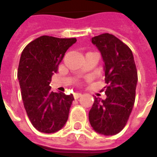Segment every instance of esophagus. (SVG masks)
<instances>
[{
	"mask_svg": "<svg viewBox=\"0 0 157 157\" xmlns=\"http://www.w3.org/2000/svg\"><path fill=\"white\" fill-rule=\"evenodd\" d=\"M82 96V93H80V92H75L74 93V98H75V99H77L79 98H81Z\"/></svg>",
	"mask_w": 157,
	"mask_h": 157,
	"instance_id": "esophagus-1",
	"label": "esophagus"
}]
</instances>
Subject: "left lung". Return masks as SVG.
Listing matches in <instances>:
<instances>
[{
    "label": "left lung",
    "instance_id": "8db88e82",
    "mask_svg": "<svg viewBox=\"0 0 157 157\" xmlns=\"http://www.w3.org/2000/svg\"><path fill=\"white\" fill-rule=\"evenodd\" d=\"M104 62L105 99L94 98L89 122L97 133L114 135L128 121L135 100L137 70L130 48L115 36L102 33L92 39Z\"/></svg>",
    "mask_w": 157,
    "mask_h": 157
}]
</instances>
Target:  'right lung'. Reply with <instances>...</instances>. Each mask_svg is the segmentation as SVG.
<instances>
[{
  "instance_id": "1",
  "label": "right lung",
  "mask_w": 157,
  "mask_h": 157,
  "mask_svg": "<svg viewBox=\"0 0 157 157\" xmlns=\"http://www.w3.org/2000/svg\"><path fill=\"white\" fill-rule=\"evenodd\" d=\"M76 39L41 36L22 50L17 79L27 114L33 127L46 134L61 129L68 119L73 95L51 91L49 83Z\"/></svg>"
}]
</instances>
